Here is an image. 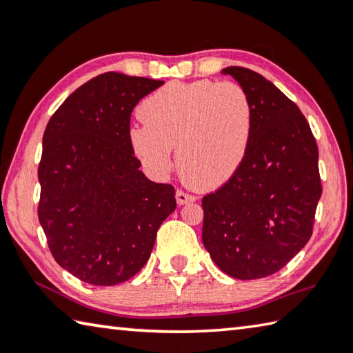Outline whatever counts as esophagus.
<instances>
[{
    "label": "esophagus",
    "instance_id": "obj_1",
    "mask_svg": "<svg viewBox=\"0 0 353 353\" xmlns=\"http://www.w3.org/2000/svg\"><path fill=\"white\" fill-rule=\"evenodd\" d=\"M175 199H176V203H178V205H180V206L188 205V203L196 201V196L189 195V194H186V192H183V190H176Z\"/></svg>",
    "mask_w": 353,
    "mask_h": 353
}]
</instances>
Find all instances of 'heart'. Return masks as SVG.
I'll list each match as a JSON object with an SVG mask.
<instances>
[{
    "instance_id": "1",
    "label": "heart",
    "mask_w": 353,
    "mask_h": 353,
    "mask_svg": "<svg viewBox=\"0 0 353 353\" xmlns=\"http://www.w3.org/2000/svg\"><path fill=\"white\" fill-rule=\"evenodd\" d=\"M145 122L128 130L132 150L154 176L172 170L196 189L223 186L240 169L252 133V107L232 82H170L141 103Z\"/></svg>"
}]
</instances>
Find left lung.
Wrapping results in <instances>:
<instances>
[{"label": "left lung", "mask_w": 353, "mask_h": 353, "mask_svg": "<svg viewBox=\"0 0 353 353\" xmlns=\"http://www.w3.org/2000/svg\"><path fill=\"white\" fill-rule=\"evenodd\" d=\"M237 80L252 107V133L240 169L201 201L203 245L217 267L240 281L274 274L312 237L323 194L318 145L304 114L274 83L242 66Z\"/></svg>", "instance_id": "1"}]
</instances>
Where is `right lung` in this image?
I'll return each mask as SVG.
<instances>
[{"label":"right lung","mask_w":353,"mask_h":353,"mask_svg":"<svg viewBox=\"0 0 353 353\" xmlns=\"http://www.w3.org/2000/svg\"><path fill=\"white\" fill-rule=\"evenodd\" d=\"M163 80L105 72L77 88L49 119L39 165V220L61 268L91 285L128 281L175 211V189L139 170L130 116Z\"/></svg>","instance_id":"1"}]
</instances>
